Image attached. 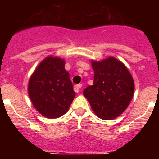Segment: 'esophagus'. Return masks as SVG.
Here are the masks:
<instances>
[{"instance_id":"obj_1","label":"esophagus","mask_w":159,"mask_h":159,"mask_svg":"<svg viewBox=\"0 0 159 159\" xmlns=\"http://www.w3.org/2000/svg\"><path fill=\"white\" fill-rule=\"evenodd\" d=\"M81 88H82V84H76V85H75V87H74V91H75L76 93H78V92H80V91Z\"/></svg>"}]
</instances>
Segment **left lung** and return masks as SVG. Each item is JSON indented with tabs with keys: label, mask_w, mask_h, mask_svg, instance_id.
<instances>
[{
	"label": "left lung",
	"mask_w": 159,
	"mask_h": 159,
	"mask_svg": "<svg viewBox=\"0 0 159 159\" xmlns=\"http://www.w3.org/2000/svg\"><path fill=\"white\" fill-rule=\"evenodd\" d=\"M93 85L84 90L92 109L99 118L111 120L127 108L134 95V84L127 67L115 57L92 60Z\"/></svg>",
	"instance_id": "8db88e82"
}]
</instances>
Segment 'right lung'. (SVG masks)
I'll return each instance as SVG.
<instances>
[{"label":"right lung","instance_id":"1","mask_svg":"<svg viewBox=\"0 0 159 159\" xmlns=\"http://www.w3.org/2000/svg\"><path fill=\"white\" fill-rule=\"evenodd\" d=\"M65 61L52 56L42 60L29 79L28 92L38 112L48 119H57L68 111L75 98Z\"/></svg>","mask_w":159,"mask_h":159}]
</instances>
